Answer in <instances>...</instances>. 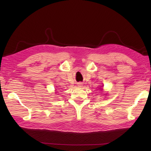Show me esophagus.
Masks as SVG:
<instances>
[{
  "label": "esophagus",
  "mask_w": 151,
  "mask_h": 151,
  "mask_svg": "<svg viewBox=\"0 0 151 151\" xmlns=\"http://www.w3.org/2000/svg\"><path fill=\"white\" fill-rule=\"evenodd\" d=\"M78 86L79 88H81L82 86V83H81V82H79V83H78Z\"/></svg>",
  "instance_id": "1"
}]
</instances>
